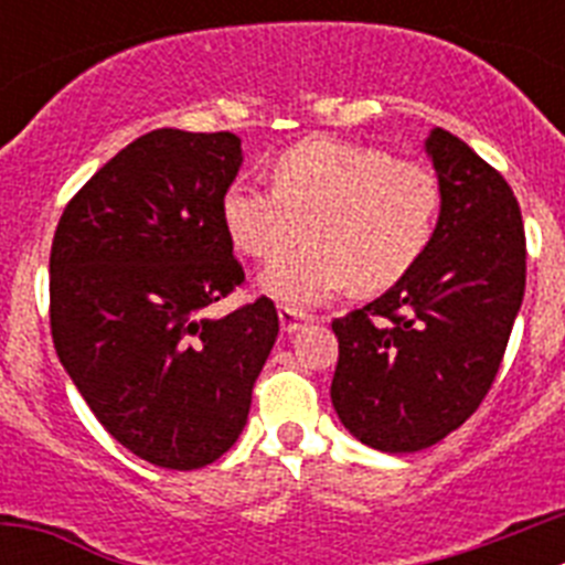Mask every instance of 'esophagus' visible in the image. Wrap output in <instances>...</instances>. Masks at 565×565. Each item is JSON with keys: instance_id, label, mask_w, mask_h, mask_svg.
<instances>
[{"instance_id": "esophagus-1", "label": "esophagus", "mask_w": 565, "mask_h": 565, "mask_svg": "<svg viewBox=\"0 0 565 565\" xmlns=\"http://www.w3.org/2000/svg\"><path fill=\"white\" fill-rule=\"evenodd\" d=\"M311 313L306 311H297V308H279V326H282V331L291 337V333H297L299 328L308 326L311 322Z\"/></svg>"}]
</instances>
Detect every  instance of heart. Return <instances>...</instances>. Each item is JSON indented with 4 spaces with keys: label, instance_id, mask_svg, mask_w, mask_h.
Returning a JSON list of instances; mask_svg holds the SVG:
<instances>
[{
    "label": "heart",
    "instance_id": "b5f03b06",
    "mask_svg": "<svg viewBox=\"0 0 565 565\" xmlns=\"http://www.w3.org/2000/svg\"><path fill=\"white\" fill-rule=\"evenodd\" d=\"M441 186L433 169L342 138H306L271 161V189L234 183L221 203L239 254L274 263L263 288L302 308L356 286L376 294L416 268L436 232Z\"/></svg>",
    "mask_w": 565,
    "mask_h": 565
}]
</instances>
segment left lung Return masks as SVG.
<instances>
[{
	"instance_id": "obj_1",
	"label": "left lung",
	"mask_w": 565,
	"mask_h": 565,
	"mask_svg": "<svg viewBox=\"0 0 565 565\" xmlns=\"http://www.w3.org/2000/svg\"><path fill=\"white\" fill-rule=\"evenodd\" d=\"M424 149L441 186L430 246L391 291L333 319V411L382 452L433 447L478 411L526 288L521 206L503 174L441 127Z\"/></svg>"
}]
</instances>
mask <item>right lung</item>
Wrapping results in <instances>:
<instances>
[{"label": "right lung", "mask_w": 565, "mask_h": 565, "mask_svg": "<svg viewBox=\"0 0 565 565\" xmlns=\"http://www.w3.org/2000/svg\"><path fill=\"white\" fill-rule=\"evenodd\" d=\"M239 163L232 132L152 129L78 189L50 248L64 371L154 467L201 469L237 441L279 333L268 297L201 317L246 279L221 217Z\"/></svg>", "instance_id": "1"}]
</instances>
